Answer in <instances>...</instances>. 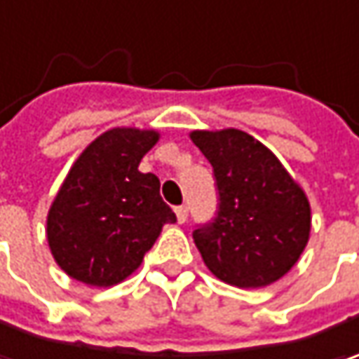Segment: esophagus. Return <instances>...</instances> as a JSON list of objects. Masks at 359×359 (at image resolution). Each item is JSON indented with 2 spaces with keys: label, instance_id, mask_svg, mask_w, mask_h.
<instances>
[{
  "label": "esophagus",
  "instance_id": "34e87169",
  "mask_svg": "<svg viewBox=\"0 0 359 359\" xmlns=\"http://www.w3.org/2000/svg\"><path fill=\"white\" fill-rule=\"evenodd\" d=\"M175 212H177V221H179V223H184V221H187V217H189V209H187L184 205L177 207Z\"/></svg>",
  "mask_w": 359,
  "mask_h": 359
}]
</instances>
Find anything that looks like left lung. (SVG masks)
Wrapping results in <instances>:
<instances>
[{"label":"left lung","mask_w":359,"mask_h":359,"mask_svg":"<svg viewBox=\"0 0 359 359\" xmlns=\"http://www.w3.org/2000/svg\"><path fill=\"white\" fill-rule=\"evenodd\" d=\"M219 191L217 217L193 231L209 271L235 287H265L302 257L311 231L304 189L251 134L193 130Z\"/></svg>","instance_id":"8db88e82"}]
</instances>
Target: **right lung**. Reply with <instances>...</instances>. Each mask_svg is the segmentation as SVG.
Instances as JSON below:
<instances>
[{
  "mask_svg": "<svg viewBox=\"0 0 359 359\" xmlns=\"http://www.w3.org/2000/svg\"><path fill=\"white\" fill-rule=\"evenodd\" d=\"M161 134L112 128L78 156L48 212V245L72 279L110 287L134 273L177 215L138 164Z\"/></svg>",
  "mask_w": 359,
  "mask_h": 359,
  "instance_id": "add662e5",
  "label": "right lung"
}]
</instances>
